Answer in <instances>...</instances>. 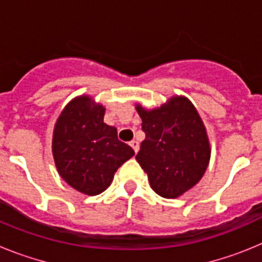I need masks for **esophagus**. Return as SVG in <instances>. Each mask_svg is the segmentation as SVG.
I'll return each mask as SVG.
<instances>
[{"label": "esophagus", "mask_w": 262, "mask_h": 262, "mask_svg": "<svg viewBox=\"0 0 262 262\" xmlns=\"http://www.w3.org/2000/svg\"><path fill=\"white\" fill-rule=\"evenodd\" d=\"M129 145L133 147V149L135 152L139 151V142H138V140H131V142H129Z\"/></svg>", "instance_id": "1"}]
</instances>
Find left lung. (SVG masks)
<instances>
[{"instance_id": "8db88e82", "label": "left lung", "mask_w": 262, "mask_h": 262, "mask_svg": "<svg viewBox=\"0 0 262 262\" xmlns=\"http://www.w3.org/2000/svg\"><path fill=\"white\" fill-rule=\"evenodd\" d=\"M145 139L136 160L151 187L164 198H177L198 184L210 160L209 139L189 99L174 97L160 108L138 106Z\"/></svg>"}]
</instances>
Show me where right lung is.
Wrapping results in <instances>:
<instances>
[{
    "mask_svg": "<svg viewBox=\"0 0 262 262\" xmlns=\"http://www.w3.org/2000/svg\"><path fill=\"white\" fill-rule=\"evenodd\" d=\"M105 108L89 97L72 101L57 119L52 152L57 172L73 189L97 195L107 189L114 173L135 155L118 139L117 128L103 122Z\"/></svg>",
    "mask_w": 262,
    "mask_h": 262,
    "instance_id": "add662e5",
    "label": "right lung"
}]
</instances>
